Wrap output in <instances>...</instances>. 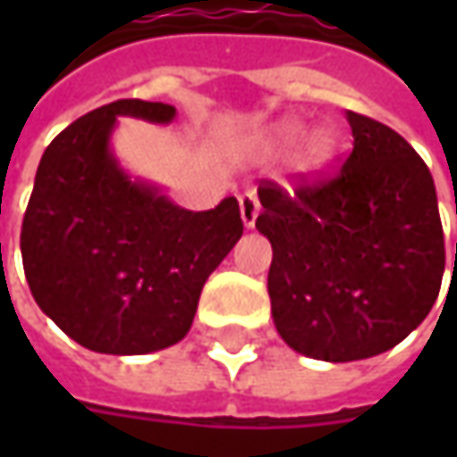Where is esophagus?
<instances>
[{"label":"esophagus","mask_w":457,"mask_h":457,"mask_svg":"<svg viewBox=\"0 0 457 457\" xmlns=\"http://www.w3.org/2000/svg\"><path fill=\"white\" fill-rule=\"evenodd\" d=\"M238 211H241V220L246 228H252L259 216V198H256L254 190H246L241 198H238Z\"/></svg>","instance_id":"obj_1"}]
</instances>
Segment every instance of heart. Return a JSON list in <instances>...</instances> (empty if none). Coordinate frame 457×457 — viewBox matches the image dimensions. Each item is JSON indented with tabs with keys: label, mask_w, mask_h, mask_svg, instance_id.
<instances>
[{
	"label": "heart",
	"mask_w": 457,
	"mask_h": 457,
	"mask_svg": "<svg viewBox=\"0 0 457 457\" xmlns=\"http://www.w3.org/2000/svg\"><path fill=\"white\" fill-rule=\"evenodd\" d=\"M300 134H303V129H300L297 124H290V127H285V129H282V137H285L287 142L300 139ZM330 154H333V145H330V139H328L323 132L312 134V137H310V142H307L305 165L312 167V170H318V167H323L325 162L330 160Z\"/></svg>",
	"instance_id": "heart-1"
}]
</instances>
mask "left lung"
<instances>
[{"label":"left lung","mask_w":457,"mask_h":457,"mask_svg":"<svg viewBox=\"0 0 457 457\" xmlns=\"http://www.w3.org/2000/svg\"><path fill=\"white\" fill-rule=\"evenodd\" d=\"M353 150L295 190L262 180L256 219L272 244L277 333L318 361L371 359L428 318L445 272L437 193L425 160L377 119L348 112Z\"/></svg>","instance_id":"obj_1"}]
</instances>
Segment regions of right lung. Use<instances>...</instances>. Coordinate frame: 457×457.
Segmentation results:
<instances>
[{
    "mask_svg": "<svg viewBox=\"0 0 457 457\" xmlns=\"http://www.w3.org/2000/svg\"><path fill=\"white\" fill-rule=\"evenodd\" d=\"M116 116L167 124L175 106L119 98L65 127L37 167L20 249L35 303L65 336L139 356L183 341L244 223L234 195L195 213L132 180L109 150Z\"/></svg>",
    "mask_w": 457,
    "mask_h": 457,
    "instance_id": "1",
    "label": "right lung"
}]
</instances>
